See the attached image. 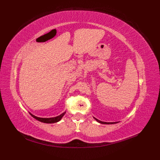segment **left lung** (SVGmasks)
<instances>
[{"instance_id":"1","label":"left lung","mask_w":160,"mask_h":160,"mask_svg":"<svg viewBox=\"0 0 160 160\" xmlns=\"http://www.w3.org/2000/svg\"><path fill=\"white\" fill-rule=\"evenodd\" d=\"M97 121H98V122H99V123H103V124H113V123H115L114 122H101V121H99V120H98V119H97L96 118H95Z\"/></svg>"}]
</instances>
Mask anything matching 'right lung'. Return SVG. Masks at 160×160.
<instances>
[{"instance_id":"right-lung-1","label":"right lung","mask_w":160,"mask_h":160,"mask_svg":"<svg viewBox=\"0 0 160 160\" xmlns=\"http://www.w3.org/2000/svg\"><path fill=\"white\" fill-rule=\"evenodd\" d=\"M65 113H62V114H61L60 115L57 116V117H55V118H37L36 117V116L32 115L31 113V115L32 116V118H34L35 119H36L37 120L39 121V122H43V123H56V122H58L59 121L61 120V119L62 118V116H63L65 115Z\"/></svg>"}]
</instances>
